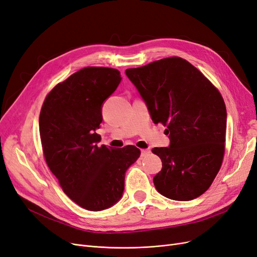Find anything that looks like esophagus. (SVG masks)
Listing matches in <instances>:
<instances>
[{"label": "esophagus", "instance_id": "obj_1", "mask_svg": "<svg viewBox=\"0 0 257 257\" xmlns=\"http://www.w3.org/2000/svg\"><path fill=\"white\" fill-rule=\"evenodd\" d=\"M150 153V150L149 149H144V150H141V157H145V156H147L148 154Z\"/></svg>", "mask_w": 257, "mask_h": 257}]
</instances>
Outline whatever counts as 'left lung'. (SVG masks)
I'll use <instances>...</instances> for the list:
<instances>
[{
    "mask_svg": "<svg viewBox=\"0 0 257 257\" xmlns=\"http://www.w3.org/2000/svg\"><path fill=\"white\" fill-rule=\"evenodd\" d=\"M148 105L155 124L166 126L170 146L154 148L163 168L153 179L171 200L190 201L204 193L222 165L226 108L222 95L187 60L173 56L125 70Z\"/></svg>",
    "mask_w": 257,
    "mask_h": 257,
    "instance_id": "obj_1",
    "label": "left lung"
}]
</instances>
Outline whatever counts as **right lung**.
<instances>
[{"label": "right lung", "mask_w": 257, "mask_h": 257, "mask_svg": "<svg viewBox=\"0 0 257 257\" xmlns=\"http://www.w3.org/2000/svg\"><path fill=\"white\" fill-rule=\"evenodd\" d=\"M120 82L117 69L83 68L53 88L40 110L47 165L67 196L88 210L116 204L124 190L125 172L140 156L134 146H98L102 104Z\"/></svg>", "instance_id": "obj_1"}]
</instances>
